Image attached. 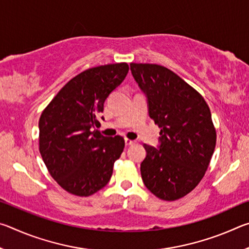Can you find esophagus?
<instances>
[{
    "mask_svg": "<svg viewBox=\"0 0 249 249\" xmlns=\"http://www.w3.org/2000/svg\"><path fill=\"white\" fill-rule=\"evenodd\" d=\"M133 144H135L134 141L129 140V138H125V145L126 146H130V145H133Z\"/></svg>",
    "mask_w": 249,
    "mask_h": 249,
    "instance_id": "obj_1",
    "label": "esophagus"
}]
</instances>
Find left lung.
Here are the masks:
<instances>
[{"mask_svg":"<svg viewBox=\"0 0 249 249\" xmlns=\"http://www.w3.org/2000/svg\"><path fill=\"white\" fill-rule=\"evenodd\" d=\"M130 71L160 128L158 148L144 145L142 179L159 199H181L200 183L215 149L210 107L195 88L166 67L132 62Z\"/></svg>","mask_w":249,"mask_h":249,"instance_id":"left-lung-1","label":"left lung"}]
</instances>
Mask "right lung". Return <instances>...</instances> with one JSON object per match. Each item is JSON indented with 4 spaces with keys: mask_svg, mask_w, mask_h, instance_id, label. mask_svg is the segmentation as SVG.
<instances>
[{
    "mask_svg": "<svg viewBox=\"0 0 249 249\" xmlns=\"http://www.w3.org/2000/svg\"><path fill=\"white\" fill-rule=\"evenodd\" d=\"M128 69L121 62L83 71L41 113V158L50 176L71 195L89 196L104 188L123 153V137H105L95 127L101 125L105 100L123 82Z\"/></svg>",
    "mask_w": 249,
    "mask_h": 249,
    "instance_id": "right-lung-1",
    "label": "right lung"
}]
</instances>
